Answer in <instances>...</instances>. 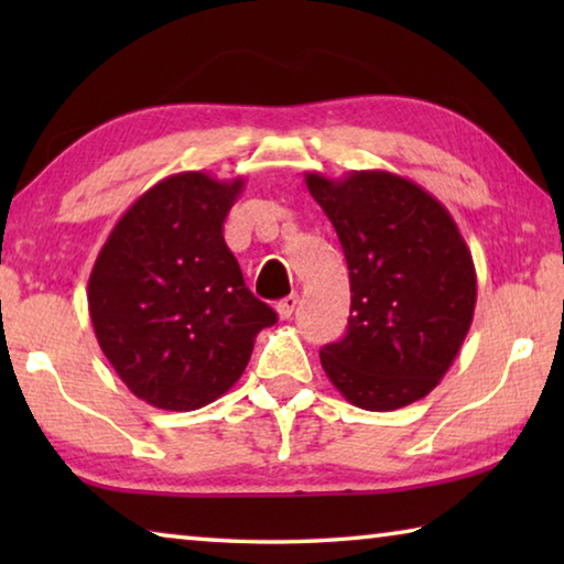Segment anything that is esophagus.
<instances>
[{
  "instance_id": "34e87169",
  "label": "esophagus",
  "mask_w": 564,
  "mask_h": 564,
  "mask_svg": "<svg viewBox=\"0 0 564 564\" xmlns=\"http://www.w3.org/2000/svg\"><path fill=\"white\" fill-rule=\"evenodd\" d=\"M295 305H299V295L291 293V295H285V299H281L279 303H275V313H279V318L289 321L293 316Z\"/></svg>"
}]
</instances>
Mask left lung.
<instances>
[{
  "label": "left lung",
  "mask_w": 564,
  "mask_h": 564,
  "mask_svg": "<svg viewBox=\"0 0 564 564\" xmlns=\"http://www.w3.org/2000/svg\"><path fill=\"white\" fill-rule=\"evenodd\" d=\"M350 275V318L321 366L348 403L398 410L441 383L470 330L477 275L447 208L388 171L305 174Z\"/></svg>",
  "instance_id": "1"
}]
</instances>
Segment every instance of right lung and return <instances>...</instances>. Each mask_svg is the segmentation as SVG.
<instances>
[{"label": "right lung", "mask_w": 564, "mask_h": 564, "mask_svg": "<svg viewBox=\"0 0 564 564\" xmlns=\"http://www.w3.org/2000/svg\"><path fill=\"white\" fill-rule=\"evenodd\" d=\"M243 178L174 174L129 206L89 275V316L111 368L161 410H198L231 388L275 323L224 241Z\"/></svg>", "instance_id": "obj_1"}]
</instances>
